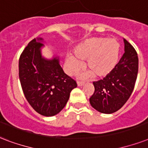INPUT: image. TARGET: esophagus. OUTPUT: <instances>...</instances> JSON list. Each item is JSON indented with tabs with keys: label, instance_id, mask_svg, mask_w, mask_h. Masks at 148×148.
<instances>
[{
	"label": "esophagus",
	"instance_id": "obj_1",
	"mask_svg": "<svg viewBox=\"0 0 148 148\" xmlns=\"http://www.w3.org/2000/svg\"><path fill=\"white\" fill-rule=\"evenodd\" d=\"M84 84V82H77V86L81 87V86H83Z\"/></svg>",
	"mask_w": 148,
	"mask_h": 148
}]
</instances>
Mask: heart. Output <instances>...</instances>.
<instances>
[{
	"instance_id": "1",
	"label": "heart",
	"mask_w": 148,
	"mask_h": 148,
	"mask_svg": "<svg viewBox=\"0 0 148 148\" xmlns=\"http://www.w3.org/2000/svg\"><path fill=\"white\" fill-rule=\"evenodd\" d=\"M119 53V44L116 39L92 38L75 47L74 56L66 55L65 66L70 74H74L82 68V63L85 62L88 72L84 76L92 74L95 77H103L114 69Z\"/></svg>"
}]
</instances>
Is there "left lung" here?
<instances>
[{
  "mask_svg": "<svg viewBox=\"0 0 148 148\" xmlns=\"http://www.w3.org/2000/svg\"><path fill=\"white\" fill-rule=\"evenodd\" d=\"M124 51L114 69L102 80L93 82L95 92L90 104L101 113L111 114L121 109L134 91L138 73V56L125 39Z\"/></svg>",
  "mask_w": 148,
  "mask_h": 148,
  "instance_id": "left-lung-1",
  "label": "left lung"
}]
</instances>
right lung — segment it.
<instances>
[{"label":"right lung","mask_w":148,"mask_h":148,"mask_svg":"<svg viewBox=\"0 0 148 148\" xmlns=\"http://www.w3.org/2000/svg\"><path fill=\"white\" fill-rule=\"evenodd\" d=\"M43 39H32L19 58V79L30 106L44 116L59 113L66 106L76 82L66 75L59 56L47 59L42 55Z\"/></svg>","instance_id":"1"}]
</instances>
